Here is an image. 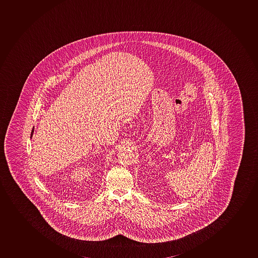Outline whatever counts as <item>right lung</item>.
Here are the masks:
<instances>
[{"mask_svg":"<svg viewBox=\"0 0 258 258\" xmlns=\"http://www.w3.org/2000/svg\"><path fill=\"white\" fill-rule=\"evenodd\" d=\"M33 132H34V126H33V130H32V133H31V138H33Z\"/></svg>","mask_w":258,"mask_h":258,"instance_id":"obj_1","label":"right lung"}]
</instances>
